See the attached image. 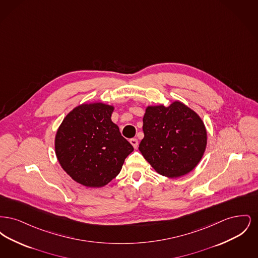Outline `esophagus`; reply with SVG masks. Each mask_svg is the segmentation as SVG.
Listing matches in <instances>:
<instances>
[{
    "label": "esophagus",
    "mask_w": 258,
    "mask_h": 258,
    "mask_svg": "<svg viewBox=\"0 0 258 258\" xmlns=\"http://www.w3.org/2000/svg\"><path fill=\"white\" fill-rule=\"evenodd\" d=\"M130 142H131V144L134 146L135 149H136L137 146H138V141H137V139H136V138H132V139L130 140Z\"/></svg>",
    "instance_id": "1"
}]
</instances>
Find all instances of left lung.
I'll return each mask as SVG.
<instances>
[{"label": "left lung", "instance_id": "obj_1", "mask_svg": "<svg viewBox=\"0 0 258 258\" xmlns=\"http://www.w3.org/2000/svg\"><path fill=\"white\" fill-rule=\"evenodd\" d=\"M143 132L139 151L156 171L168 178L194 170L207 146L203 121L197 112L178 100L167 107L147 106Z\"/></svg>", "mask_w": 258, "mask_h": 258}]
</instances>
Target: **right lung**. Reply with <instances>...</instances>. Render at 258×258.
I'll list each match as a JSON object with an SVG mask.
<instances>
[{"label":"right lung","instance_id":"obj_1","mask_svg":"<svg viewBox=\"0 0 258 258\" xmlns=\"http://www.w3.org/2000/svg\"><path fill=\"white\" fill-rule=\"evenodd\" d=\"M113 110L114 106L102 102L80 104L64 117L55 136L61 168L88 187L108 184L134 151L111 121Z\"/></svg>","mask_w":258,"mask_h":258}]
</instances>
